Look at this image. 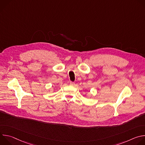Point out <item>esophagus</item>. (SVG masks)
Masks as SVG:
<instances>
[{
  "instance_id": "34e87169",
  "label": "esophagus",
  "mask_w": 145,
  "mask_h": 145,
  "mask_svg": "<svg viewBox=\"0 0 145 145\" xmlns=\"http://www.w3.org/2000/svg\"><path fill=\"white\" fill-rule=\"evenodd\" d=\"M74 82H72V81H71L70 82V86H74Z\"/></svg>"
}]
</instances>
